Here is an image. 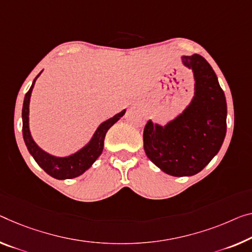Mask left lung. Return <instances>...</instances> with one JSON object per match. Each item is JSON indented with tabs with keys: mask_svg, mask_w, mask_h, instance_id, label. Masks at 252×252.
<instances>
[{
	"mask_svg": "<svg viewBox=\"0 0 252 252\" xmlns=\"http://www.w3.org/2000/svg\"><path fill=\"white\" fill-rule=\"evenodd\" d=\"M193 74L190 103L165 125L150 119L143 133L144 151L162 171L189 177L202 171L219 153L226 134V100L218 76L198 54L181 56Z\"/></svg>",
	"mask_w": 252,
	"mask_h": 252,
	"instance_id": "8db88e82",
	"label": "left lung"
}]
</instances>
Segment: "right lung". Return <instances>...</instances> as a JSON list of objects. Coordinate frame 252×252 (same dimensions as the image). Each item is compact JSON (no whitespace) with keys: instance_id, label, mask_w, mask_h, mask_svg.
I'll use <instances>...</instances> for the list:
<instances>
[{"instance_id":"obj_1","label":"right lung","mask_w":252,"mask_h":252,"mask_svg":"<svg viewBox=\"0 0 252 252\" xmlns=\"http://www.w3.org/2000/svg\"><path fill=\"white\" fill-rule=\"evenodd\" d=\"M42 72V71H41ZM41 72L34 77L33 82L30 87L29 91L27 92L25 95V100H23L22 106V135L23 141L26 143L27 149H28L29 153L32 154L34 161L37 162L38 165L44 170L46 173H48L50 177L55 178L59 180L64 179H72V178H76L82 175L90 168V166L94 163L96 158L100 157L103 150V142L104 137L108 129L117 123L124 115L126 113V109L122 110L121 113L116 114L114 117H111L103 123L100 124L98 128L92 135L90 141H89L82 149L76 151L75 153L71 154L67 157H55L52 156L40 149L37 145V143L33 141L30 133L29 128V104H30V98H32V92L36 83V80L39 77Z\"/></svg>"}]
</instances>
